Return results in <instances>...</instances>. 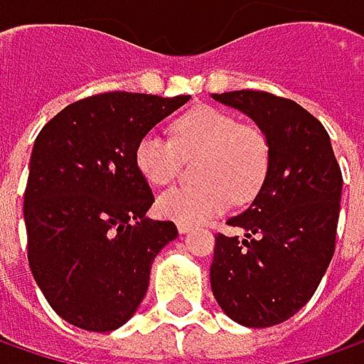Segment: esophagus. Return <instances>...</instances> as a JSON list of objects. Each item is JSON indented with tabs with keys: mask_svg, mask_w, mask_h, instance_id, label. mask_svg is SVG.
<instances>
[{
	"mask_svg": "<svg viewBox=\"0 0 364 364\" xmlns=\"http://www.w3.org/2000/svg\"><path fill=\"white\" fill-rule=\"evenodd\" d=\"M193 230V225H188V223H178V232L180 234H188Z\"/></svg>",
	"mask_w": 364,
	"mask_h": 364,
	"instance_id": "34e87169",
	"label": "esophagus"
}]
</instances>
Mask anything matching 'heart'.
Masks as SVG:
<instances>
[{
    "label": "heart",
    "mask_w": 364,
    "mask_h": 364,
    "mask_svg": "<svg viewBox=\"0 0 364 364\" xmlns=\"http://www.w3.org/2000/svg\"><path fill=\"white\" fill-rule=\"evenodd\" d=\"M173 141L149 130L134 149L136 168L153 186H166L182 164V155H205L196 186L169 188L157 198V213L178 223H203L221 215L232 203L257 195L269 171V141L261 128L220 107H196L171 124Z\"/></svg>",
    "instance_id": "heart-1"
}]
</instances>
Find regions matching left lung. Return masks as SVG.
Here are the masks:
<instances>
[{
    "label": "left lung",
    "instance_id": "8db88e82",
    "mask_svg": "<svg viewBox=\"0 0 364 364\" xmlns=\"http://www.w3.org/2000/svg\"><path fill=\"white\" fill-rule=\"evenodd\" d=\"M250 116L269 141V171L238 236L215 234L211 288L247 327L284 323L315 294L336 250L342 169L323 124L292 99L265 91L213 95Z\"/></svg>",
    "mask_w": 364,
    "mask_h": 364
}]
</instances>
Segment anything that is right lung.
<instances>
[{"label": "right lung", "mask_w": 364, "mask_h": 364, "mask_svg": "<svg viewBox=\"0 0 364 364\" xmlns=\"http://www.w3.org/2000/svg\"><path fill=\"white\" fill-rule=\"evenodd\" d=\"M188 99L99 92L41 128L24 191L26 255L43 296L68 323L114 331L143 302L151 263L178 228L144 218L155 196L134 149Z\"/></svg>", "instance_id": "obj_1"}]
</instances>
